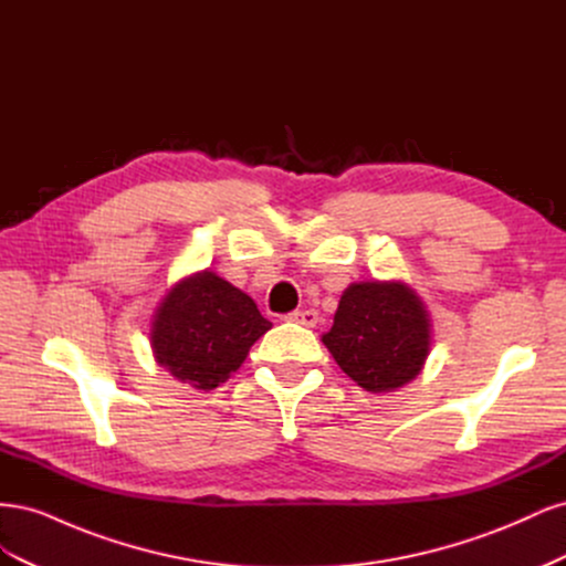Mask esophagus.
<instances>
[{
    "label": "esophagus",
    "mask_w": 566,
    "mask_h": 566,
    "mask_svg": "<svg viewBox=\"0 0 566 566\" xmlns=\"http://www.w3.org/2000/svg\"><path fill=\"white\" fill-rule=\"evenodd\" d=\"M293 323H300V325H306V328H314V325L318 323V312L314 310H297L287 316Z\"/></svg>",
    "instance_id": "1"
}]
</instances>
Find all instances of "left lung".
<instances>
[{"label":"left lung","instance_id":"left-lung-1","mask_svg":"<svg viewBox=\"0 0 566 566\" xmlns=\"http://www.w3.org/2000/svg\"><path fill=\"white\" fill-rule=\"evenodd\" d=\"M432 339L427 304L403 281L349 283L333 328L321 335L337 366L370 394L413 382L432 352Z\"/></svg>","mask_w":566,"mask_h":566}]
</instances>
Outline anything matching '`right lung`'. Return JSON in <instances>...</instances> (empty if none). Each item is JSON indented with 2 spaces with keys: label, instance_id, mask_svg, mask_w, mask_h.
<instances>
[{
  "label": "right lung",
  "instance_id": "add662e5",
  "mask_svg": "<svg viewBox=\"0 0 566 566\" xmlns=\"http://www.w3.org/2000/svg\"><path fill=\"white\" fill-rule=\"evenodd\" d=\"M266 321L250 295L214 271L202 269L179 279L150 318L156 364L175 380L210 391L243 366Z\"/></svg>",
  "mask_w": 566,
  "mask_h": 566
}]
</instances>
